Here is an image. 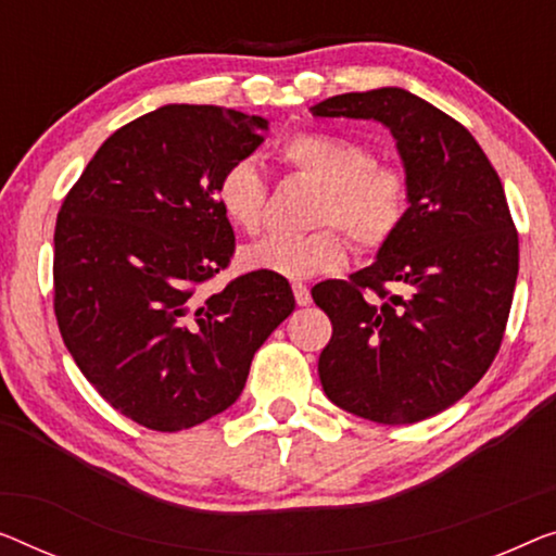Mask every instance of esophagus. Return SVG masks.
<instances>
[{
  "mask_svg": "<svg viewBox=\"0 0 556 556\" xmlns=\"http://www.w3.org/2000/svg\"><path fill=\"white\" fill-rule=\"evenodd\" d=\"M292 292H294V300L300 306H306L312 302V294H309V287L302 285V281H294L292 285Z\"/></svg>",
  "mask_w": 556,
  "mask_h": 556,
  "instance_id": "34e87169",
  "label": "esophagus"
}]
</instances>
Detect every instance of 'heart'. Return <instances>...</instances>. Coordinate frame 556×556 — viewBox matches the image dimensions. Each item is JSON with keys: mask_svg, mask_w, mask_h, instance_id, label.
Returning a JSON list of instances; mask_svg holds the SVG:
<instances>
[{"mask_svg": "<svg viewBox=\"0 0 556 556\" xmlns=\"http://www.w3.org/2000/svg\"><path fill=\"white\" fill-rule=\"evenodd\" d=\"M279 162L296 177L321 187L309 235H269L247 247L242 262L256 271L306 279L344 267L346 237L362 252L382 250L402 229L409 210L404 174L371 162L367 147L327 131H302L279 147ZM217 204L231 227L254 235L267 217V181L254 162L242 160L222 174ZM336 227L331 228L330 225Z\"/></svg>", "mask_w": 556, "mask_h": 556, "instance_id": "obj_1", "label": "heart"}]
</instances>
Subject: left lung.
Instances as JSON below:
<instances>
[{
  "mask_svg": "<svg viewBox=\"0 0 556 556\" xmlns=\"http://www.w3.org/2000/svg\"><path fill=\"white\" fill-rule=\"evenodd\" d=\"M312 114L382 122L409 187L377 262L312 289L331 319L321 387L357 417L414 425L459 402L500 352L519 271L507 197L477 139L407 89L337 94Z\"/></svg>",
  "mask_w": 556,
  "mask_h": 556,
  "instance_id": "1",
  "label": "left lung"
}]
</instances>
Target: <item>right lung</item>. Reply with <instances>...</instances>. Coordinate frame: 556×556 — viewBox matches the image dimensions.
<instances>
[{
    "mask_svg": "<svg viewBox=\"0 0 556 556\" xmlns=\"http://www.w3.org/2000/svg\"><path fill=\"white\" fill-rule=\"evenodd\" d=\"M267 127L225 106H160L114 131L64 197L56 325L89 384L154 432L231 407L254 352L294 309L271 271L202 292L235 254L217 185Z\"/></svg>",
    "mask_w": 556,
    "mask_h": 556,
    "instance_id": "add662e5",
    "label": "right lung"
}]
</instances>
